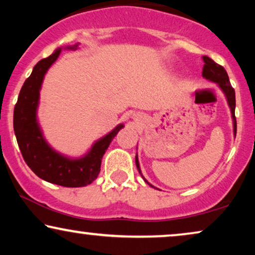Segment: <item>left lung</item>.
I'll list each match as a JSON object with an SVG mask.
<instances>
[{
  "label": "left lung",
  "mask_w": 255,
  "mask_h": 255,
  "mask_svg": "<svg viewBox=\"0 0 255 255\" xmlns=\"http://www.w3.org/2000/svg\"><path fill=\"white\" fill-rule=\"evenodd\" d=\"M203 61H204V67H203V72H202V75H203V78L209 80V81L217 83V85L219 86V88H221L223 90V93L225 94L226 101H228L230 109H231L232 120H233V133H235V137H236V133H237V121H236V116H235L236 93H235V89L232 88L231 83H230L228 73H226L225 68L223 67V66L216 64V62L209 57H205V55H204ZM135 166H137L138 172L140 173V175H141L142 179H144L145 182L147 183L148 186L153 187L152 184L149 183L144 176H142L140 167H139L138 155H135ZM153 188H155V187H153Z\"/></svg>",
  "instance_id": "1"
}]
</instances>
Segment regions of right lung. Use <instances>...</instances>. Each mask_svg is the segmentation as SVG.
Instances as JSON below:
<instances>
[{
    "mask_svg": "<svg viewBox=\"0 0 255 255\" xmlns=\"http://www.w3.org/2000/svg\"><path fill=\"white\" fill-rule=\"evenodd\" d=\"M78 46L79 44L58 47L50 57L41 59L24 82L13 109V131L24 161L40 179L69 188L87 186L96 179L101 170L103 154L115 135L124 128V124L117 125L107 135L94 142L88 153L79 159L67 158L60 154L45 140L37 121L41 83L48 68L57 60L62 48L75 51Z\"/></svg>",
    "mask_w": 255,
    "mask_h": 255,
    "instance_id": "obj_1",
    "label": "right lung"
}]
</instances>
